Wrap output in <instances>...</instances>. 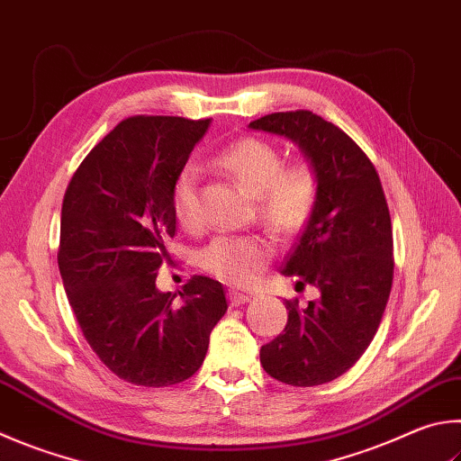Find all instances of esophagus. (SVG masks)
I'll list each match as a JSON object with an SVG mask.
<instances>
[{
	"label": "esophagus",
	"instance_id": "obj_1",
	"mask_svg": "<svg viewBox=\"0 0 461 461\" xmlns=\"http://www.w3.org/2000/svg\"><path fill=\"white\" fill-rule=\"evenodd\" d=\"M249 300H252V296H249V294H244V292H238V290H230L231 306H241V304L249 303Z\"/></svg>",
	"mask_w": 461,
	"mask_h": 461
}]
</instances>
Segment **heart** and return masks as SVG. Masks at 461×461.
<instances>
[{
    "instance_id": "b5f03b06",
    "label": "heart",
    "mask_w": 461,
    "mask_h": 461,
    "mask_svg": "<svg viewBox=\"0 0 461 461\" xmlns=\"http://www.w3.org/2000/svg\"><path fill=\"white\" fill-rule=\"evenodd\" d=\"M215 165L256 197L259 220L272 231L292 236L311 220L321 187V177L311 161L284 165L278 147L264 139L244 137L221 149L215 155ZM171 205L183 228L194 230L202 221L195 165H185L175 177ZM272 254V241L259 233L220 236L202 249L199 266L225 282L249 284L270 262Z\"/></svg>"
}]
</instances>
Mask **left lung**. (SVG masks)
<instances>
[{
	"label": "left lung",
	"mask_w": 461,
	"mask_h": 461,
	"mask_svg": "<svg viewBox=\"0 0 461 461\" xmlns=\"http://www.w3.org/2000/svg\"><path fill=\"white\" fill-rule=\"evenodd\" d=\"M248 127L292 140L321 177L314 212L282 267L321 298L304 308L286 300V329L259 348L274 379L314 387L347 373L381 324L393 284L387 199L363 149L322 116L272 113Z\"/></svg>",
	"instance_id": "8db88e82"
}]
</instances>
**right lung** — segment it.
<instances>
[{
	"mask_svg": "<svg viewBox=\"0 0 461 461\" xmlns=\"http://www.w3.org/2000/svg\"><path fill=\"white\" fill-rule=\"evenodd\" d=\"M212 119L131 116L90 150L66 189L58 266L80 330L127 383L169 387L202 366L209 334L228 311L207 276L175 294L157 288L175 236V177Z\"/></svg>",
	"mask_w": 461,
	"mask_h": 461,
	"instance_id": "right-lung-1",
	"label": "right lung"
}]
</instances>
